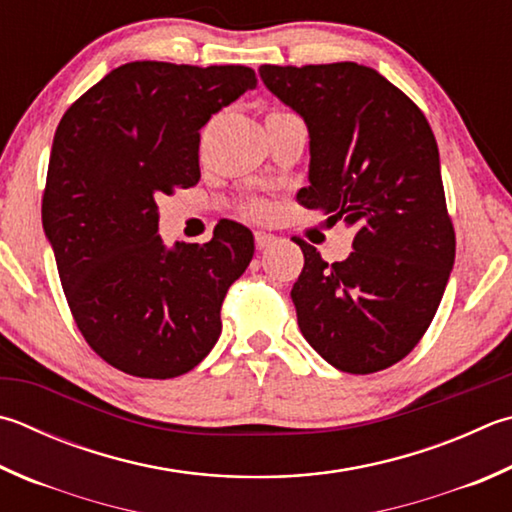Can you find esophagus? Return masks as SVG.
<instances>
[{
    "label": "esophagus",
    "instance_id": "obj_1",
    "mask_svg": "<svg viewBox=\"0 0 512 512\" xmlns=\"http://www.w3.org/2000/svg\"><path fill=\"white\" fill-rule=\"evenodd\" d=\"M275 241H277V237L271 235V232H264V230H257V232H255V246H257L259 250L271 248V246L275 244Z\"/></svg>",
    "mask_w": 512,
    "mask_h": 512
}]
</instances>
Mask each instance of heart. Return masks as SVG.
<instances>
[{
    "mask_svg": "<svg viewBox=\"0 0 512 512\" xmlns=\"http://www.w3.org/2000/svg\"><path fill=\"white\" fill-rule=\"evenodd\" d=\"M271 114H288V111H271ZM246 212L253 219H262V217H266V212H268V208L264 206L262 201H253V203H248V208H246Z\"/></svg>",
    "mask_w": 512,
    "mask_h": 512,
    "instance_id": "heart-1",
    "label": "heart"
}]
</instances>
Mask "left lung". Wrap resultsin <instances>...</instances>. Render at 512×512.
Returning a JSON list of instances; mask_svg holds the SVG:
<instances>
[{
    "mask_svg": "<svg viewBox=\"0 0 512 512\" xmlns=\"http://www.w3.org/2000/svg\"><path fill=\"white\" fill-rule=\"evenodd\" d=\"M259 76L309 127L311 183L297 201L356 230L353 253L333 264L295 239L302 336L347 374L392 367L430 327L457 250L432 127L401 89L356 62L264 64Z\"/></svg>",
    "mask_w": 512,
    "mask_h": 512,
    "instance_id": "8db88e82",
    "label": "left lung"
}]
</instances>
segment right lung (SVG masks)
<instances>
[{"label":"right lung","instance_id":"add662e5","mask_svg":"<svg viewBox=\"0 0 512 512\" xmlns=\"http://www.w3.org/2000/svg\"><path fill=\"white\" fill-rule=\"evenodd\" d=\"M255 71L127 62L64 111L42 224L87 345L138 378L188 374L215 347L221 304L255 253L253 232L221 219L206 244L165 248L156 199L201 179V127Z\"/></svg>","mask_w":512,"mask_h":512}]
</instances>
